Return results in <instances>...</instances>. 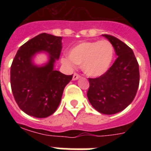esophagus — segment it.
Returning a JSON list of instances; mask_svg holds the SVG:
<instances>
[{
    "instance_id": "esophagus-1",
    "label": "esophagus",
    "mask_w": 151,
    "mask_h": 151,
    "mask_svg": "<svg viewBox=\"0 0 151 151\" xmlns=\"http://www.w3.org/2000/svg\"><path fill=\"white\" fill-rule=\"evenodd\" d=\"M80 78V75H78V74H77V73H74L73 75V81H76V80H78Z\"/></svg>"
}]
</instances>
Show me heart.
<instances>
[{"mask_svg":"<svg viewBox=\"0 0 151 151\" xmlns=\"http://www.w3.org/2000/svg\"><path fill=\"white\" fill-rule=\"evenodd\" d=\"M114 57V48L110 41H85L73 46L69 52V57L63 58L62 63L69 67L78 65L85 74L98 78L109 70Z\"/></svg>","mask_w":151,"mask_h":151,"instance_id":"1","label":"heart"}]
</instances>
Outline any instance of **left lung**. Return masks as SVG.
Instances as JSON below:
<instances>
[{
  "instance_id": "left-lung-1",
  "label": "left lung",
  "mask_w": 151,
  "mask_h": 151,
  "mask_svg": "<svg viewBox=\"0 0 151 151\" xmlns=\"http://www.w3.org/2000/svg\"><path fill=\"white\" fill-rule=\"evenodd\" d=\"M102 36L112 44L118 57L105 74L88 79L87 96L98 112L114 114L124 110L136 96L139 84V64L126 44L111 35Z\"/></svg>"
}]
</instances>
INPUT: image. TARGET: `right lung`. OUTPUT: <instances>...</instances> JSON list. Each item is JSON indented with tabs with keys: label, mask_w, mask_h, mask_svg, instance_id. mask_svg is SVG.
Masks as SVG:
<instances>
[{
	"label": "right lung",
	"mask_w": 151,
	"mask_h": 151,
	"mask_svg": "<svg viewBox=\"0 0 151 151\" xmlns=\"http://www.w3.org/2000/svg\"><path fill=\"white\" fill-rule=\"evenodd\" d=\"M62 37L45 33L22 45L11 66V87L15 102L29 116L43 118L52 115L61 102L66 85L73 75L54 69L62 50ZM46 53L48 61L34 63L37 54Z\"/></svg>",
	"instance_id": "add662e5"
}]
</instances>
